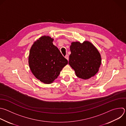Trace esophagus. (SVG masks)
<instances>
[{"label": "esophagus", "instance_id": "1", "mask_svg": "<svg viewBox=\"0 0 126 126\" xmlns=\"http://www.w3.org/2000/svg\"><path fill=\"white\" fill-rule=\"evenodd\" d=\"M65 57L66 59H67L68 60H69V55H68V54H66V55H65Z\"/></svg>", "mask_w": 126, "mask_h": 126}]
</instances>
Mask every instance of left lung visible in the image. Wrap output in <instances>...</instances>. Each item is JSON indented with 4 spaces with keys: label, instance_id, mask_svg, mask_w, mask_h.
<instances>
[{
    "label": "left lung",
    "instance_id": "left-lung-1",
    "mask_svg": "<svg viewBox=\"0 0 126 126\" xmlns=\"http://www.w3.org/2000/svg\"><path fill=\"white\" fill-rule=\"evenodd\" d=\"M69 64L75 71L76 75L83 79L94 76L101 64L100 54L95 47L89 41L82 43L72 42Z\"/></svg>",
    "mask_w": 126,
    "mask_h": 126
}]
</instances>
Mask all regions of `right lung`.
Masks as SVG:
<instances>
[{
    "instance_id": "1",
    "label": "right lung",
    "mask_w": 126,
    "mask_h": 126,
    "mask_svg": "<svg viewBox=\"0 0 126 126\" xmlns=\"http://www.w3.org/2000/svg\"><path fill=\"white\" fill-rule=\"evenodd\" d=\"M53 40L49 36H41L33 43L29 55L32 73L37 79L46 84L52 83L68 64L67 60L53 45Z\"/></svg>"
}]
</instances>
